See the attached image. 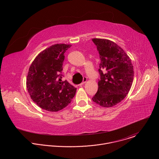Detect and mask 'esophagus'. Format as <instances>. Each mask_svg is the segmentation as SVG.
Here are the masks:
<instances>
[{
	"instance_id": "1",
	"label": "esophagus",
	"mask_w": 159,
	"mask_h": 159,
	"mask_svg": "<svg viewBox=\"0 0 159 159\" xmlns=\"http://www.w3.org/2000/svg\"><path fill=\"white\" fill-rule=\"evenodd\" d=\"M87 81V77H84V79H83V82L80 84V85H83V84H84Z\"/></svg>"
}]
</instances>
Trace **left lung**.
Returning <instances> with one entry per match:
<instances>
[{"label":"left lung","instance_id":"8db88e82","mask_svg":"<svg viewBox=\"0 0 159 159\" xmlns=\"http://www.w3.org/2000/svg\"><path fill=\"white\" fill-rule=\"evenodd\" d=\"M92 40L101 59L98 90L92 99L102 107H112L128 94L133 80V66L129 56L115 42L101 38Z\"/></svg>","mask_w":159,"mask_h":159}]
</instances>
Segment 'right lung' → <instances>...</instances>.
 <instances>
[{
	"label": "right lung",
	"instance_id": "right-lung-1",
	"mask_svg": "<svg viewBox=\"0 0 159 159\" xmlns=\"http://www.w3.org/2000/svg\"><path fill=\"white\" fill-rule=\"evenodd\" d=\"M72 44H55L41 52L31 64L26 87L39 107L50 112L61 110L70 103L77 89L63 81L64 53Z\"/></svg>",
	"mask_w": 159,
	"mask_h": 159
}]
</instances>
